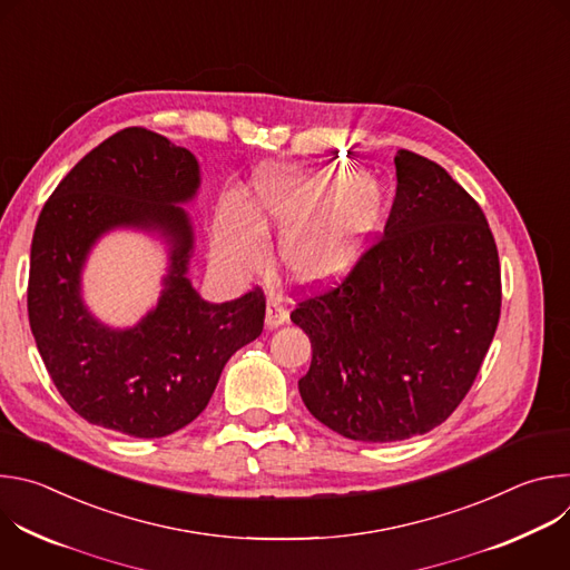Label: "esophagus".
<instances>
[{
	"label": "esophagus",
	"instance_id": "34e87169",
	"mask_svg": "<svg viewBox=\"0 0 570 570\" xmlns=\"http://www.w3.org/2000/svg\"><path fill=\"white\" fill-rule=\"evenodd\" d=\"M288 320V311L284 308V304L279 299H268L266 306V327L268 330H277Z\"/></svg>",
	"mask_w": 570,
	"mask_h": 570
}]
</instances>
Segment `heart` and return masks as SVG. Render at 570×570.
<instances>
[{"mask_svg":"<svg viewBox=\"0 0 570 570\" xmlns=\"http://www.w3.org/2000/svg\"><path fill=\"white\" fill-rule=\"evenodd\" d=\"M383 187L356 176L302 174L262 167L246 200L223 203L214 236V262L229 273H248L262 264V238L282 229L277 264L299 288L343 282L363 259L385 218Z\"/></svg>","mask_w":570,"mask_h":570,"instance_id":"b5f03b06","label":"heart"}]
</instances>
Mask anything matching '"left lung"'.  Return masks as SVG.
Here are the masks:
<instances>
[{"instance_id": "1", "label": "left lung", "mask_w": 570, "mask_h": 570, "mask_svg": "<svg viewBox=\"0 0 570 570\" xmlns=\"http://www.w3.org/2000/svg\"><path fill=\"white\" fill-rule=\"evenodd\" d=\"M383 229L345 282L291 320L313 358L297 381L308 413L358 442L424 435L455 409L492 345L501 266L478 203L435 161L396 150Z\"/></svg>"}]
</instances>
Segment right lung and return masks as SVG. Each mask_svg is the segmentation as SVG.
<instances>
[{
  "mask_svg": "<svg viewBox=\"0 0 570 570\" xmlns=\"http://www.w3.org/2000/svg\"><path fill=\"white\" fill-rule=\"evenodd\" d=\"M200 189L191 150L146 128H124L90 150L45 203L31 243L29 322L45 367L90 424L165 438L209 403L229 356L259 338V288L212 304L191 286L194 225L183 205ZM115 228L157 235L170 268L158 304L132 328L101 323L82 299V268Z\"/></svg>",
  "mask_w": 570,
  "mask_h": 570,
  "instance_id": "1",
  "label": "right lung"
}]
</instances>
